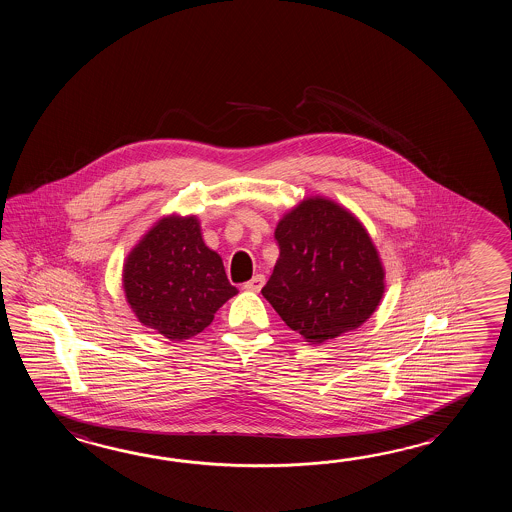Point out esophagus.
Returning a JSON list of instances; mask_svg holds the SVG:
<instances>
[{"label": "esophagus", "mask_w": 512, "mask_h": 512, "mask_svg": "<svg viewBox=\"0 0 512 512\" xmlns=\"http://www.w3.org/2000/svg\"><path fill=\"white\" fill-rule=\"evenodd\" d=\"M263 283H265V276H263V274H256L252 280H249V282L243 285V289L252 291V293H260Z\"/></svg>", "instance_id": "obj_1"}]
</instances>
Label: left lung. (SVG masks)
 I'll return each mask as SVG.
<instances>
[{
  "instance_id": "1",
  "label": "left lung",
  "mask_w": 512,
  "mask_h": 512,
  "mask_svg": "<svg viewBox=\"0 0 512 512\" xmlns=\"http://www.w3.org/2000/svg\"><path fill=\"white\" fill-rule=\"evenodd\" d=\"M280 258L261 294L307 342L322 344L362 326L384 294V269L370 234L346 208L309 197L274 230Z\"/></svg>"
}]
</instances>
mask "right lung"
I'll list each match as a JSON object with an SVG mask.
<instances>
[{"label":"right lung","instance_id":"1","mask_svg":"<svg viewBox=\"0 0 512 512\" xmlns=\"http://www.w3.org/2000/svg\"><path fill=\"white\" fill-rule=\"evenodd\" d=\"M122 287L144 326L170 340L196 337L238 289L218 252L210 251L196 216H168L128 254Z\"/></svg>","mask_w":512,"mask_h":512}]
</instances>
